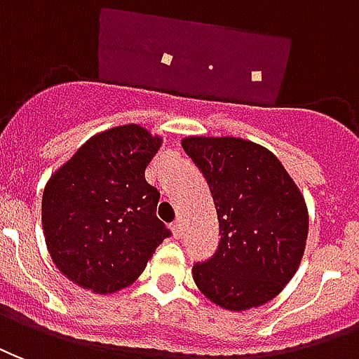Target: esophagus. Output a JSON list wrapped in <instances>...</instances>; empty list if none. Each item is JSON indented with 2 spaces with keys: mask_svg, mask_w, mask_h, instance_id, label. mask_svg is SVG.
<instances>
[{
  "mask_svg": "<svg viewBox=\"0 0 359 359\" xmlns=\"http://www.w3.org/2000/svg\"><path fill=\"white\" fill-rule=\"evenodd\" d=\"M182 233H183L182 222H174V224H172V235H174L176 239H180V237H182Z\"/></svg>",
  "mask_w": 359,
  "mask_h": 359,
  "instance_id": "34e87169",
  "label": "esophagus"
}]
</instances>
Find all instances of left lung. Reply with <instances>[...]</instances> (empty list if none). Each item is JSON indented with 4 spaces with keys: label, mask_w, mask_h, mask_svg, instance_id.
I'll return each mask as SVG.
<instances>
[{
    "label": "left lung",
    "mask_w": 359,
    "mask_h": 359,
    "mask_svg": "<svg viewBox=\"0 0 359 359\" xmlns=\"http://www.w3.org/2000/svg\"><path fill=\"white\" fill-rule=\"evenodd\" d=\"M182 145L205 174L219 222V247L193 266L197 289L224 310L268 304L297 273L308 206L281 161L255 141L187 135Z\"/></svg>",
    "instance_id": "left-lung-1"
}]
</instances>
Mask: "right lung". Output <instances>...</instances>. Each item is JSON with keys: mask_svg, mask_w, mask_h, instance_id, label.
<instances>
[{"mask_svg": "<svg viewBox=\"0 0 359 359\" xmlns=\"http://www.w3.org/2000/svg\"><path fill=\"white\" fill-rule=\"evenodd\" d=\"M162 141L140 124L114 126L91 135L47 180V252L78 287L97 294L130 287L170 235L156 218L161 193L145 180Z\"/></svg>", "mask_w": 359, "mask_h": 359, "instance_id": "right-lung-1", "label": "right lung"}]
</instances>
